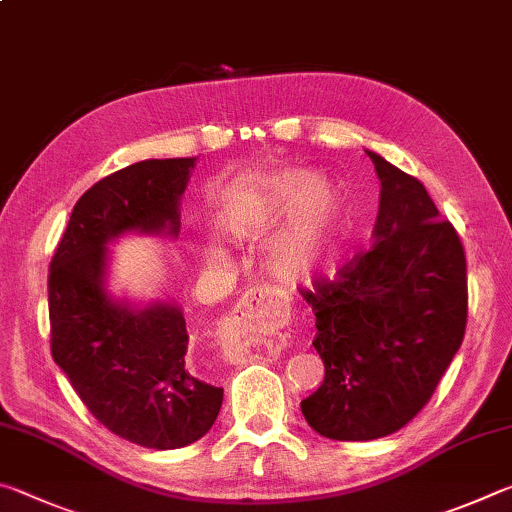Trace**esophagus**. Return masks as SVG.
Instances as JSON below:
<instances>
[{"mask_svg":"<svg viewBox=\"0 0 512 512\" xmlns=\"http://www.w3.org/2000/svg\"><path fill=\"white\" fill-rule=\"evenodd\" d=\"M289 316V298L268 284H259L246 291V296L237 302L230 316L223 320L219 329V348L223 357L230 361L241 359L244 341L253 336L257 329L277 325Z\"/></svg>","mask_w":512,"mask_h":512,"instance_id":"esophagus-1","label":"esophagus"}]
</instances>
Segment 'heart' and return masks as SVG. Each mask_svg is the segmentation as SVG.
Returning <instances> with one entry per match:
<instances>
[{
	"label": "heart",
	"mask_w": 512,
	"mask_h": 512,
	"mask_svg": "<svg viewBox=\"0 0 512 512\" xmlns=\"http://www.w3.org/2000/svg\"><path fill=\"white\" fill-rule=\"evenodd\" d=\"M300 210L291 228L284 232L273 248L271 262L280 275L300 277L307 275L318 264L325 248L329 225V196L325 192L311 194L309 180L302 176H282L271 183V212Z\"/></svg>",
	"instance_id": "heart-1"
}]
</instances>
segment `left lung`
<instances>
[{
  "label": "left lung",
  "instance_id": "obj_1",
  "mask_svg": "<svg viewBox=\"0 0 512 512\" xmlns=\"http://www.w3.org/2000/svg\"><path fill=\"white\" fill-rule=\"evenodd\" d=\"M381 183L375 244L336 280L300 289L316 316L325 379L300 402L316 433L375 440L402 429L436 393L467 325L461 237L427 189L366 151Z\"/></svg>",
  "mask_w": 512,
  "mask_h": 512
}]
</instances>
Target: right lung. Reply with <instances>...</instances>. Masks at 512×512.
<instances>
[{"label":"right lung","instance_id":"1","mask_svg":"<svg viewBox=\"0 0 512 512\" xmlns=\"http://www.w3.org/2000/svg\"><path fill=\"white\" fill-rule=\"evenodd\" d=\"M194 162L144 160L99 180L76 201L49 264L51 357L103 427L149 449L203 438L223 388L185 366L189 336L178 307L131 311L108 300L106 244L128 230L176 237L178 198Z\"/></svg>","mask_w":512,"mask_h":512}]
</instances>
